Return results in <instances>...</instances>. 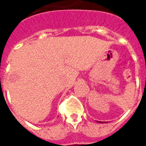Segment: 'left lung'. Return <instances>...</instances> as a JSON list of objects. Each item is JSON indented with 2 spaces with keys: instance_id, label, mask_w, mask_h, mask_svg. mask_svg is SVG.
<instances>
[{
  "instance_id": "obj_1",
  "label": "left lung",
  "mask_w": 146,
  "mask_h": 146,
  "mask_svg": "<svg viewBox=\"0 0 146 146\" xmlns=\"http://www.w3.org/2000/svg\"><path fill=\"white\" fill-rule=\"evenodd\" d=\"M98 123H106V122H101V121H97Z\"/></svg>"
}]
</instances>
